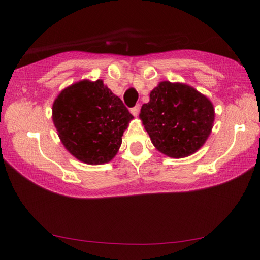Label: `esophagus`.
Wrapping results in <instances>:
<instances>
[{
	"label": "esophagus",
	"instance_id": "obj_1",
	"mask_svg": "<svg viewBox=\"0 0 260 260\" xmlns=\"http://www.w3.org/2000/svg\"><path fill=\"white\" fill-rule=\"evenodd\" d=\"M130 112L133 113L135 117H137L138 112H140V105H136V106H134L133 109H130Z\"/></svg>",
	"mask_w": 260,
	"mask_h": 260
}]
</instances>
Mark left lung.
I'll return each instance as SVG.
<instances>
[{
    "instance_id": "8db88e82",
    "label": "left lung",
    "mask_w": 260,
    "mask_h": 260,
    "mask_svg": "<svg viewBox=\"0 0 260 260\" xmlns=\"http://www.w3.org/2000/svg\"><path fill=\"white\" fill-rule=\"evenodd\" d=\"M212 102L189 85L161 81L142 105L140 118L155 148L173 158L187 157L205 144L214 123Z\"/></svg>"
}]
</instances>
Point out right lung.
Masks as SVG:
<instances>
[{
	"label": "right lung",
	"mask_w": 260,
	"mask_h": 260,
	"mask_svg": "<svg viewBox=\"0 0 260 260\" xmlns=\"http://www.w3.org/2000/svg\"><path fill=\"white\" fill-rule=\"evenodd\" d=\"M52 118L70 154L87 165H104L118 152L134 117L99 79L78 81L60 92Z\"/></svg>",
	"instance_id": "obj_1"
}]
</instances>
